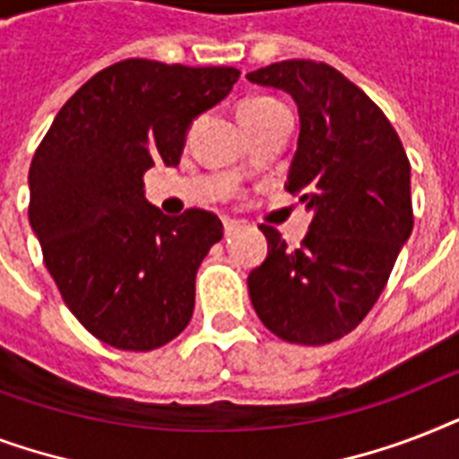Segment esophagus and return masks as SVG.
I'll return each mask as SVG.
<instances>
[{
    "instance_id": "obj_1",
    "label": "esophagus",
    "mask_w": 459,
    "mask_h": 459,
    "mask_svg": "<svg viewBox=\"0 0 459 459\" xmlns=\"http://www.w3.org/2000/svg\"><path fill=\"white\" fill-rule=\"evenodd\" d=\"M221 221H223V233H226V236H230L233 230L240 229V221H236V219H230V216H223Z\"/></svg>"
}]
</instances>
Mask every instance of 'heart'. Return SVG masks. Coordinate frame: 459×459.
<instances>
[{
    "label": "heart",
    "mask_w": 459,
    "mask_h": 459,
    "mask_svg": "<svg viewBox=\"0 0 459 459\" xmlns=\"http://www.w3.org/2000/svg\"><path fill=\"white\" fill-rule=\"evenodd\" d=\"M269 104H276L269 97H250V100H243L240 107H238V114H243V111H255V109H264Z\"/></svg>",
    "instance_id": "b5f03b06"
}]
</instances>
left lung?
Masks as SVG:
<instances>
[{
  "mask_svg": "<svg viewBox=\"0 0 459 459\" xmlns=\"http://www.w3.org/2000/svg\"><path fill=\"white\" fill-rule=\"evenodd\" d=\"M247 81L298 104L286 190L312 212L295 250L279 230L259 226L269 255L247 276L252 307L283 341L326 345L369 314L412 233L410 161L384 111L328 64L279 61Z\"/></svg>",
  "mask_w": 459,
  "mask_h": 459,
  "instance_id": "obj_1",
  "label": "left lung"
}]
</instances>
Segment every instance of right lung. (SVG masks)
<instances>
[{
  "mask_svg": "<svg viewBox=\"0 0 459 459\" xmlns=\"http://www.w3.org/2000/svg\"><path fill=\"white\" fill-rule=\"evenodd\" d=\"M240 71L126 59L92 75L32 157L28 219L66 307L118 350L161 348L187 326L195 273L223 238L219 216H166L145 197L147 169L176 166L187 128Z\"/></svg>",
  "mask_w": 459,
  "mask_h": 459,
  "instance_id": "1",
  "label": "right lung"
}]
</instances>
